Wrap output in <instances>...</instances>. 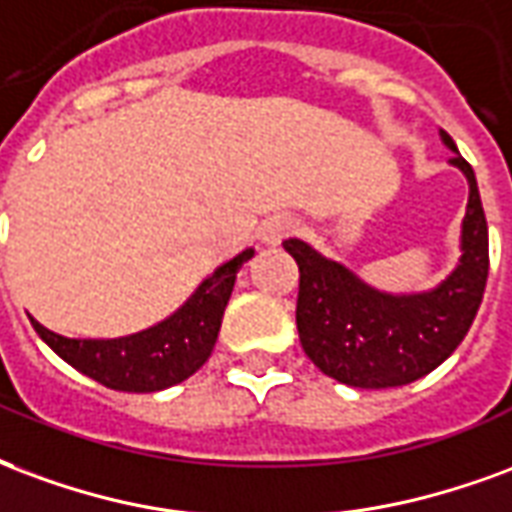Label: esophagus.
I'll use <instances>...</instances> for the list:
<instances>
[{
  "mask_svg": "<svg viewBox=\"0 0 512 512\" xmlns=\"http://www.w3.org/2000/svg\"><path fill=\"white\" fill-rule=\"evenodd\" d=\"M294 229H297V220H294L292 215H275V218L261 223V240L267 242V245H275V242H281L283 237H289Z\"/></svg>",
  "mask_w": 512,
  "mask_h": 512,
  "instance_id": "34e87169",
  "label": "esophagus"
}]
</instances>
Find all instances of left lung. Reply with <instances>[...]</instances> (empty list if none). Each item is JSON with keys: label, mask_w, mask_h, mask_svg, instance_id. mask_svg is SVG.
<instances>
[{"label": "left lung", "mask_w": 512, "mask_h": 512, "mask_svg": "<svg viewBox=\"0 0 512 512\" xmlns=\"http://www.w3.org/2000/svg\"><path fill=\"white\" fill-rule=\"evenodd\" d=\"M439 136L453 149L450 163L469 182L461 259L439 286L417 294L379 292L308 242H283L300 267L297 333L302 349L335 382L363 390L414 382L445 363L475 322L488 281L486 212L472 166L458 155L445 130Z\"/></svg>", "instance_id": "obj_1"}]
</instances>
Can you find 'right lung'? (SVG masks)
<instances>
[{
    "label": "right lung",
    "instance_id": "obj_1",
    "mask_svg": "<svg viewBox=\"0 0 512 512\" xmlns=\"http://www.w3.org/2000/svg\"><path fill=\"white\" fill-rule=\"evenodd\" d=\"M253 256V248L220 264L199 283L188 302L155 327L125 338H65L32 319L35 333L54 352L89 379L122 393H158L185 382L210 360L218 341L223 311L229 305L237 272Z\"/></svg>",
    "mask_w": 512,
    "mask_h": 512
}]
</instances>
